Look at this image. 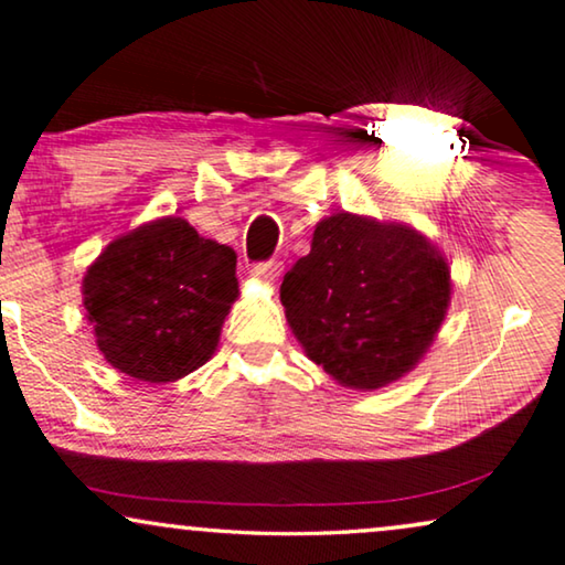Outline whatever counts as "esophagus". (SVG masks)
Here are the masks:
<instances>
[{
  "label": "esophagus",
  "instance_id": "esophagus-1",
  "mask_svg": "<svg viewBox=\"0 0 565 565\" xmlns=\"http://www.w3.org/2000/svg\"><path fill=\"white\" fill-rule=\"evenodd\" d=\"M250 274L255 278H260V281H276L278 276H281V263L278 260H263V263H255Z\"/></svg>",
  "mask_w": 565,
  "mask_h": 565
}]
</instances>
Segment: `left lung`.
Here are the masks:
<instances>
[{
	"label": "left lung",
	"instance_id": "left-lung-1",
	"mask_svg": "<svg viewBox=\"0 0 565 565\" xmlns=\"http://www.w3.org/2000/svg\"><path fill=\"white\" fill-rule=\"evenodd\" d=\"M281 305L307 356L345 387L403 377L431 345L449 305V268L405 224L335 214L284 276Z\"/></svg>",
	"mask_w": 565,
	"mask_h": 565
}]
</instances>
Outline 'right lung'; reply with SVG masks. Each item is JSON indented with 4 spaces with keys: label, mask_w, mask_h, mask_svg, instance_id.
<instances>
[{
    "label": "right lung",
    "mask_w": 565,
    "mask_h": 565,
    "mask_svg": "<svg viewBox=\"0 0 565 565\" xmlns=\"http://www.w3.org/2000/svg\"><path fill=\"white\" fill-rule=\"evenodd\" d=\"M237 255L180 216L113 239L82 295L97 349L141 382H175L212 359L237 297Z\"/></svg>",
    "instance_id": "obj_1"
}]
</instances>
